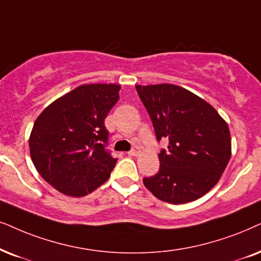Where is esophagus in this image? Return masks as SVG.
Wrapping results in <instances>:
<instances>
[{
  "instance_id": "obj_1",
  "label": "esophagus",
  "mask_w": 261,
  "mask_h": 261,
  "mask_svg": "<svg viewBox=\"0 0 261 261\" xmlns=\"http://www.w3.org/2000/svg\"><path fill=\"white\" fill-rule=\"evenodd\" d=\"M139 153H140V150H139V147H134L133 150H130L129 152H128V154H129V155H138Z\"/></svg>"
}]
</instances>
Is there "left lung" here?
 Returning a JSON list of instances; mask_svg holds the SVG:
<instances>
[{
  "label": "left lung",
  "instance_id": "left-lung-1",
  "mask_svg": "<svg viewBox=\"0 0 261 261\" xmlns=\"http://www.w3.org/2000/svg\"><path fill=\"white\" fill-rule=\"evenodd\" d=\"M153 123L157 140L167 139L160 171L144 177L155 198L186 204L205 195L221 178L231 157L228 124L212 106L184 87L135 85Z\"/></svg>",
  "mask_w": 261,
  "mask_h": 261
}]
</instances>
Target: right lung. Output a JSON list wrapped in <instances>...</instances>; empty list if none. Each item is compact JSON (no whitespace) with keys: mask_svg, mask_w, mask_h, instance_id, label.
Here are the masks:
<instances>
[{"mask_svg":"<svg viewBox=\"0 0 261 261\" xmlns=\"http://www.w3.org/2000/svg\"><path fill=\"white\" fill-rule=\"evenodd\" d=\"M121 86H77L42 111L30 135V153L48 184L69 197H85L110 177L116 158L107 151L104 121Z\"/></svg>","mask_w":261,"mask_h":261,"instance_id":"obj_1","label":"right lung"}]
</instances>
